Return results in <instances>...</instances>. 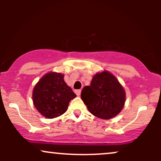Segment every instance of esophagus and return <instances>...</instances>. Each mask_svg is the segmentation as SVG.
Returning a JSON list of instances; mask_svg holds the SVG:
<instances>
[{
    "label": "esophagus",
    "instance_id": "1",
    "mask_svg": "<svg viewBox=\"0 0 161 161\" xmlns=\"http://www.w3.org/2000/svg\"><path fill=\"white\" fill-rule=\"evenodd\" d=\"M75 94H76L77 96H79V95H80V94H81V90L80 89L75 90Z\"/></svg>",
    "mask_w": 161,
    "mask_h": 161
}]
</instances>
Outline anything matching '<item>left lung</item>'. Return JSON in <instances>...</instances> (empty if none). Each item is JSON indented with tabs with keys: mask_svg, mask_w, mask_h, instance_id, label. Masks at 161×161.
<instances>
[{
	"mask_svg": "<svg viewBox=\"0 0 161 161\" xmlns=\"http://www.w3.org/2000/svg\"><path fill=\"white\" fill-rule=\"evenodd\" d=\"M81 98L92 114L109 119L122 110L125 104V92L112 73L103 71L94 75L90 86L83 88Z\"/></svg>",
	"mask_w": 161,
	"mask_h": 161,
	"instance_id": "left-lung-1",
	"label": "left lung"
}]
</instances>
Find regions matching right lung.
<instances>
[{
  "mask_svg": "<svg viewBox=\"0 0 161 161\" xmlns=\"http://www.w3.org/2000/svg\"><path fill=\"white\" fill-rule=\"evenodd\" d=\"M64 77L61 73L51 72L42 76L33 88V104L46 118L53 119L64 114L69 101L76 97Z\"/></svg>",
  "mask_w": 161,
  "mask_h": 161,
  "instance_id": "right-lung-1",
  "label": "right lung"
}]
</instances>
